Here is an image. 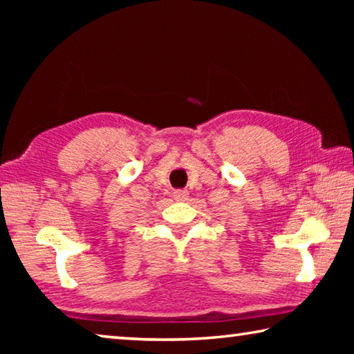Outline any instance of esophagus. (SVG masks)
I'll return each mask as SVG.
<instances>
[{"label": "esophagus", "mask_w": 354, "mask_h": 354, "mask_svg": "<svg viewBox=\"0 0 354 354\" xmlns=\"http://www.w3.org/2000/svg\"><path fill=\"white\" fill-rule=\"evenodd\" d=\"M187 190H175V194H173V198L176 201H185L187 200Z\"/></svg>", "instance_id": "obj_1"}]
</instances>
